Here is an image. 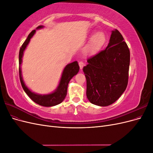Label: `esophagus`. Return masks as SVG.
<instances>
[{
    "label": "esophagus",
    "instance_id": "34e87169",
    "mask_svg": "<svg viewBox=\"0 0 153 153\" xmlns=\"http://www.w3.org/2000/svg\"><path fill=\"white\" fill-rule=\"evenodd\" d=\"M78 64H79V66H80V69H82L83 66H84V62H83L82 61H80L79 62H78Z\"/></svg>",
    "mask_w": 153,
    "mask_h": 153
}]
</instances>
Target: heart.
<instances>
[{"label": "heart", "instance_id": "b5f03b06", "mask_svg": "<svg viewBox=\"0 0 153 153\" xmlns=\"http://www.w3.org/2000/svg\"><path fill=\"white\" fill-rule=\"evenodd\" d=\"M106 42V36L103 32H97L89 40L84 48L87 53H95L103 47Z\"/></svg>", "mask_w": 153, "mask_h": 153}]
</instances>
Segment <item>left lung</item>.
<instances>
[{"mask_svg":"<svg viewBox=\"0 0 153 153\" xmlns=\"http://www.w3.org/2000/svg\"><path fill=\"white\" fill-rule=\"evenodd\" d=\"M130 52L122 34L112 31L105 50L87 59L83 68L87 80L86 95L92 104L106 106L114 103L126 90Z\"/></svg>","mask_w":153,"mask_h":153,"instance_id":"left-lung-1","label":"left lung"}]
</instances>
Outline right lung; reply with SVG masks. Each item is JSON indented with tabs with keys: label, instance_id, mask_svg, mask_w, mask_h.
Wrapping results in <instances>:
<instances>
[{
	"label": "right lung",
	"instance_id": "1",
	"mask_svg": "<svg viewBox=\"0 0 153 153\" xmlns=\"http://www.w3.org/2000/svg\"><path fill=\"white\" fill-rule=\"evenodd\" d=\"M43 26L39 25L37 27L36 29H39L43 28ZM36 30H33L27 37V39L24 41V43L22 45V47L20 49L19 52V75L20 80L22 86L24 89L25 93L29 96V98L37 104L43 106H52L57 105L59 103H62L63 100L65 98L67 94L68 85L69 81L71 78L76 75L79 71V66L77 61H75L70 64H68L64 68L62 76L60 80V82L58 87L55 91L52 93L48 94H38L32 92L28 87H27L23 80L22 76V70H21V64L22 62V57L24 55V52L27 46L28 45L30 39L35 34Z\"/></svg>",
	"mask_w": 153,
	"mask_h": 153
}]
</instances>
